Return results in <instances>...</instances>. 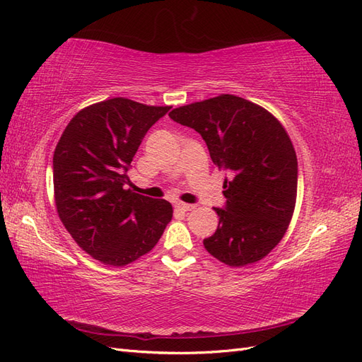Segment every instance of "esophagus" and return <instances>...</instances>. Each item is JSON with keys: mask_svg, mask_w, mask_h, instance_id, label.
I'll return each instance as SVG.
<instances>
[{"mask_svg": "<svg viewBox=\"0 0 362 362\" xmlns=\"http://www.w3.org/2000/svg\"><path fill=\"white\" fill-rule=\"evenodd\" d=\"M175 208H177L178 211H190V210H193L194 208V205L193 204H184V202H178V204H175Z\"/></svg>", "mask_w": 362, "mask_h": 362, "instance_id": "obj_1", "label": "esophagus"}]
</instances>
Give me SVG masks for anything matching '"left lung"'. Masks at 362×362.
<instances>
[{"mask_svg":"<svg viewBox=\"0 0 362 362\" xmlns=\"http://www.w3.org/2000/svg\"><path fill=\"white\" fill-rule=\"evenodd\" d=\"M169 116L198 131L213 163L231 175L205 249L231 267L264 258L286 234L298 194V158L287 131L266 108L234 95L182 105Z\"/></svg>","mask_w":362,"mask_h":362,"instance_id":"obj_1","label":"left lung"}]
</instances>
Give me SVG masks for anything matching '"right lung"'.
I'll list each match as a JSON object with an SVG mask.
<instances>
[{
	"label": "right lung",
	"mask_w": 362,
	"mask_h": 362,
	"mask_svg": "<svg viewBox=\"0 0 362 362\" xmlns=\"http://www.w3.org/2000/svg\"><path fill=\"white\" fill-rule=\"evenodd\" d=\"M170 107L113 98L83 108L54 151L57 213L83 250L107 266H125L154 247L172 205L134 193L131 161L148 129Z\"/></svg>",
	"instance_id": "1"
}]
</instances>
